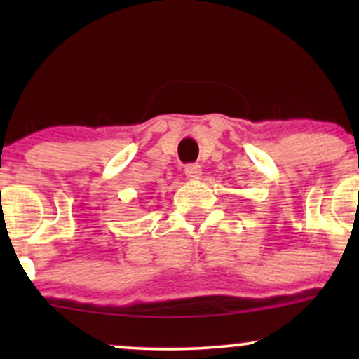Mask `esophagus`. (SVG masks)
Returning a JSON list of instances; mask_svg holds the SVG:
<instances>
[{"mask_svg":"<svg viewBox=\"0 0 359 359\" xmlns=\"http://www.w3.org/2000/svg\"><path fill=\"white\" fill-rule=\"evenodd\" d=\"M201 175H203V168L199 165H187L185 167V177L191 180H197L201 179Z\"/></svg>","mask_w":359,"mask_h":359,"instance_id":"obj_1","label":"esophagus"}]
</instances>
